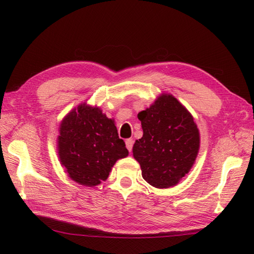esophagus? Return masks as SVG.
Listing matches in <instances>:
<instances>
[{
	"label": "esophagus",
	"mask_w": 254,
	"mask_h": 254,
	"mask_svg": "<svg viewBox=\"0 0 254 254\" xmlns=\"http://www.w3.org/2000/svg\"><path fill=\"white\" fill-rule=\"evenodd\" d=\"M133 144H134V139L133 138H127V141H126V145H127V148L128 149V152H131V150H132Z\"/></svg>",
	"instance_id": "1"
}]
</instances>
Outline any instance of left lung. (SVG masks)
<instances>
[{
  "mask_svg": "<svg viewBox=\"0 0 254 254\" xmlns=\"http://www.w3.org/2000/svg\"><path fill=\"white\" fill-rule=\"evenodd\" d=\"M143 137L133 145L142 177L155 188L179 183L195 163L199 132L187 108L170 94L160 95L137 115Z\"/></svg>",
  "mask_w": 254,
  "mask_h": 254,
  "instance_id": "8db88e82",
  "label": "left lung"
}]
</instances>
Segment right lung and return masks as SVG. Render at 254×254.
Wrapping results in <instances>:
<instances>
[{
  "label": "right lung",
  "instance_id": "1",
  "mask_svg": "<svg viewBox=\"0 0 254 254\" xmlns=\"http://www.w3.org/2000/svg\"><path fill=\"white\" fill-rule=\"evenodd\" d=\"M59 132L61 165L73 181L85 187L100 185L116 161L128 155L115 121L86 102L64 117Z\"/></svg>",
  "mask_w": 254,
  "mask_h": 254
}]
</instances>
